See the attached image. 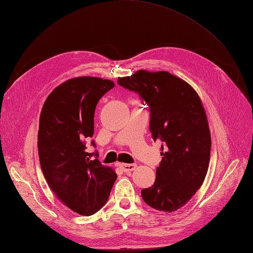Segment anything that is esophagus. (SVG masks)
Wrapping results in <instances>:
<instances>
[{
    "label": "esophagus",
    "instance_id": "34e87169",
    "mask_svg": "<svg viewBox=\"0 0 253 253\" xmlns=\"http://www.w3.org/2000/svg\"><path fill=\"white\" fill-rule=\"evenodd\" d=\"M120 168L122 170H124V172L129 173V172H132V171L135 170L136 165H134V164H121Z\"/></svg>",
    "mask_w": 253,
    "mask_h": 253
}]
</instances>
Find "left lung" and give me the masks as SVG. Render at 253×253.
Instances as JSON below:
<instances>
[{
    "label": "left lung",
    "instance_id": "left-lung-1",
    "mask_svg": "<svg viewBox=\"0 0 253 253\" xmlns=\"http://www.w3.org/2000/svg\"><path fill=\"white\" fill-rule=\"evenodd\" d=\"M117 82L149 105L152 138L165 144L154 185L141 190L143 201L159 211L178 210L201 188L209 168L211 134L201 98L188 82L165 71L139 70Z\"/></svg>",
    "mask_w": 253,
    "mask_h": 253
}]
</instances>
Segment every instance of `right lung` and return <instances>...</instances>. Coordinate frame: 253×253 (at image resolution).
Listing matches in <instances>:
<instances>
[{
  "label": "right lung",
  "instance_id": "obj_1",
  "mask_svg": "<svg viewBox=\"0 0 253 253\" xmlns=\"http://www.w3.org/2000/svg\"><path fill=\"white\" fill-rule=\"evenodd\" d=\"M114 86L108 79L72 78L51 91L41 111L38 152L43 175L58 200L81 215L102 208L117 178L85 147L99 99Z\"/></svg>",
  "mask_w": 253,
  "mask_h": 253
}]
</instances>
